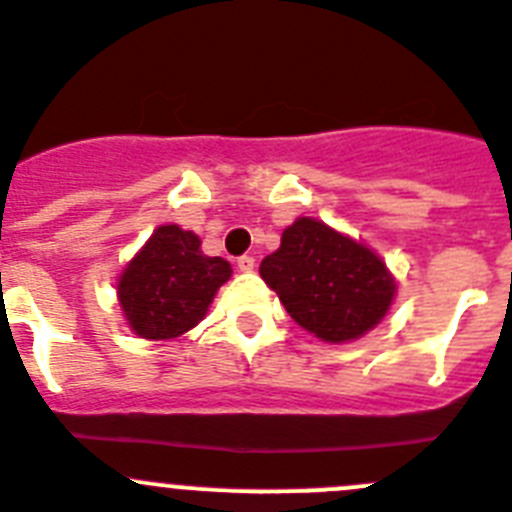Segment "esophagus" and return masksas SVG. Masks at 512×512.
I'll return each mask as SVG.
<instances>
[{
	"instance_id": "1",
	"label": "esophagus",
	"mask_w": 512,
	"mask_h": 512,
	"mask_svg": "<svg viewBox=\"0 0 512 512\" xmlns=\"http://www.w3.org/2000/svg\"><path fill=\"white\" fill-rule=\"evenodd\" d=\"M237 268L242 270V273H250V270L255 268V257H252V255L237 257Z\"/></svg>"
}]
</instances>
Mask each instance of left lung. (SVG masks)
Here are the masks:
<instances>
[{"mask_svg": "<svg viewBox=\"0 0 512 512\" xmlns=\"http://www.w3.org/2000/svg\"><path fill=\"white\" fill-rule=\"evenodd\" d=\"M262 281L291 319L327 342H348L379 324L394 299L386 265L368 247L322 221H293L262 260Z\"/></svg>", "mask_w": 512, "mask_h": 512, "instance_id": "left-lung-1", "label": "left lung"}]
</instances>
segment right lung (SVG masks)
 Masks as SVG:
<instances>
[{"mask_svg":"<svg viewBox=\"0 0 512 512\" xmlns=\"http://www.w3.org/2000/svg\"><path fill=\"white\" fill-rule=\"evenodd\" d=\"M231 265L201 252V239L180 226H159L118 281L123 314L136 335L170 340L206 317Z\"/></svg>","mask_w":512,"mask_h":512,"instance_id":"1","label":"right lung"}]
</instances>
